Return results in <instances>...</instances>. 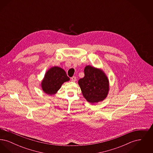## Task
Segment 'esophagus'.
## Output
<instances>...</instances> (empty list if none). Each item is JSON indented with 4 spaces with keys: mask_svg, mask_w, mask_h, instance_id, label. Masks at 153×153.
<instances>
[{
    "mask_svg": "<svg viewBox=\"0 0 153 153\" xmlns=\"http://www.w3.org/2000/svg\"><path fill=\"white\" fill-rule=\"evenodd\" d=\"M71 81L73 82H75L76 81V77L75 76H73L72 77H71Z\"/></svg>",
    "mask_w": 153,
    "mask_h": 153,
    "instance_id": "esophagus-1",
    "label": "esophagus"
}]
</instances>
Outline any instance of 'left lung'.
I'll return each instance as SVG.
<instances>
[{
	"label": "left lung",
	"mask_w": 153,
	"mask_h": 153,
	"mask_svg": "<svg viewBox=\"0 0 153 153\" xmlns=\"http://www.w3.org/2000/svg\"><path fill=\"white\" fill-rule=\"evenodd\" d=\"M84 77L79 80L82 94L90 103L102 101L108 95L109 81L103 71L88 65L84 68Z\"/></svg>",
	"instance_id": "obj_1"
}]
</instances>
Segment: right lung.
Returning <instances> with one entry per match:
<instances>
[{
  "label": "right lung",
  "mask_w": 153,
  "mask_h": 153,
  "mask_svg": "<svg viewBox=\"0 0 153 153\" xmlns=\"http://www.w3.org/2000/svg\"><path fill=\"white\" fill-rule=\"evenodd\" d=\"M69 80V77H68L63 69L58 66H54L45 74L41 86L45 93L48 95H54L64 82Z\"/></svg>",
  "instance_id": "add662e5"
}]
</instances>
